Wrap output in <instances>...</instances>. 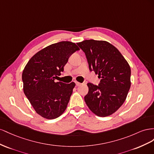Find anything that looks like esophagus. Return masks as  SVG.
I'll use <instances>...</instances> for the list:
<instances>
[{
    "label": "esophagus",
    "mask_w": 154,
    "mask_h": 154,
    "mask_svg": "<svg viewBox=\"0 0 154 154\" xmlns=\"http://www.w3.org/2000/svg\"><path fill=\"white\" fill-rule=\"evenodd\" d=\"M75 84H76V86H81V83L79 82H77V81H75Z\"/></svg>",
    "instance_id": "34e87169"
}]
</instances>
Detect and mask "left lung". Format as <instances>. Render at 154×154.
<instances>
[{
	"label": "left lung",
	"mask_w": 154,
	"mask_h": 154,
	"mask_svg": "<svg viewBox=\"0 0 154 154\" xmlns=\"http://www.w3.org/2000/svg\"><path fill=\"white\" fill-rule=\"evenodd\" d=\"M77 45L85 53L90 71L100 79L99 86L88 83L85 103L96 116L106 117L124 103L130 88L131 69L123 56L105 41L85 40Z\"/></svg>",
	"instance_id": "left-lung-1"
}]
</instances>
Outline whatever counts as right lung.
<instances>
[{"instance_id": "right-lung-1", "label": "right lung", "mask_w": 154, "mask_h": 154, "mask_svg": "<svg viewBox=\"0 0 154 154\" xmlns=\"http://www.w3.org/2000/svg\"><path fill=\"white\" fill-rule=\"evenodd\" d=\"M77 50L79 48L69 41L52 44L36 53L24 67L22 75L24 93L41 117L54 119L66 109L75 84L55 82V79Z\"/></svg>"}]
</instances>
